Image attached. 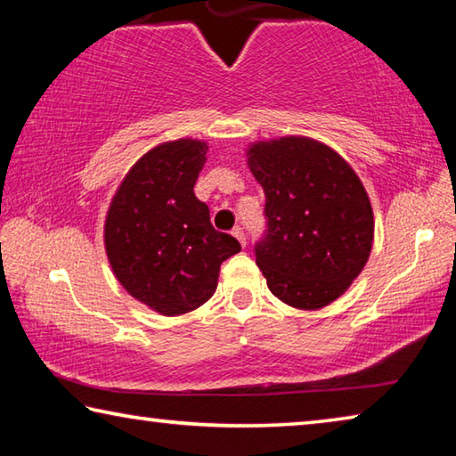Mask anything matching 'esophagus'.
Listing matches in <instances>:
<instances>
[{
  "instance_id": "esophagus-1",
  "label": "esophagus",
  "mask_w": 456,
  "mask_h": 456,
  "mask_svg": "<svg viewBox=\"0 0 456 456\" xmlns=\"http://www.w3.org/2000/svg\"><path fill=\"white\" fill-rule=\"evenodd\" d=\"M231 233H233V237L237 239V241L245 247V243H247V241H245V233H243V229H241V227H235L233 231H231Z\"/></svg>"
}]
</instances>
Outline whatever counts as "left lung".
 <instances>
[{"label":"left lung","mask_w":456,"mask_h":456,"mask_svg":"<svg viewBox=\"0 0 456 456\" xmlns=\"http://www.w3.org/2000/svg\"><path fill=\"white\" fill-rule=\"evenodd\" d=\"M247 167L265 192V237L256 261L277 299L320 310L362 273L372 251L374 213L354 168L307 136L259 141Z\"/></svg>","instance_id":"1"}]
</instances>
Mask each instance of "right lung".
Wrapping results in <instances>:
<instances>
[{"mask_svg": "<svg viewBox=\"0 0 456 456\" xmlns=\"http://www.w3.org/2000/svg\"><path fill=\"white\" fill-rule=\"evenodd\" d=\"M209 146L197 138L154 146L122 179L108 207V264L130 296L160 315L197 310L217 289L221 264L241 251L215 231L195 197Z\"/></svg>", "mask_w": 456, "mask_h": 456, "instance_id": "obj_1", "label": "right lung"}]
</instances>
